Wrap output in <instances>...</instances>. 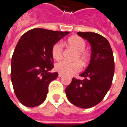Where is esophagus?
Listing matches in <instances>:
<instances>
[{
  "label": "esophagus",
  "mask_w": 127,
  "mask_h": 127,
  "mask_svg": "<svg viewBox=\"0 0 127 127\" xmlns=\"http://www.w3.org/2000/svg\"><path fill=\"white\" fill-rule=\"evenodd\" d=\"M58 76H59V77H61V76H63V74L59 73V74H58Z\"/></svg>",
  "instance_id": "1"
}]
</instances>
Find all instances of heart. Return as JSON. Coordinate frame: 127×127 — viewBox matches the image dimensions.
I'll use <instances>...</instances> for the list:
<instances>
[{
	"label": "heart",
	"instance_id": "b5f03b06",
	"mask_svg": "<svg viewBox=\"0 0 127 127\" xmlns=\"http://www.w3.org/2000/svg\"><path fill=\"white\" fill-rule=\"evenodd\" d=\"M68 44L73 47L77 53L75 56V59H79L83 64H86L89 59V55L85 51L86 44L84 39L79 36H73L70 37L68 41ZM64 46L62 42L55 43L51 49L52 56L54 59L59 60L63 56ZM79 61L73 62H68L62 60L57 62L55 64V70L62 74H73L79 72L82 68V64Z\"/></svg>",
	"mask_w": 127,
	"mask_h": 127
}]
</instances>
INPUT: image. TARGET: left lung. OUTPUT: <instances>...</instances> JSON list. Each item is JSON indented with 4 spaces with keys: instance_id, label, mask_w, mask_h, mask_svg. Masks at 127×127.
<instances>
[{
    "instance_id": "left-lung-1",
    "label": "left lung",
    "mask_w": 127,
    "mask_h": 127,
    "mask_svg": "<svg viewBox=\"0 0 127 127\" xmlns=\"http://www.w3.org/2000/svg\"><path fill=\"white\" fill-rule=\"evenodd\" d=\"M91 45L90 64L80 76L83 80L73 78L65 89L68 100L81 108H90L102 100L111 88L114 74L113 52L108 40L92 32H78Z\"/></svg>"
}]
</instances>
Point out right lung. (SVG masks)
I'll use <instances>...</instances> for the list:
<instances>
[{"mask_svg": "<svg viewBox=\"0 0 127 127\" xmlns=\"http://www.w3.org/2000/svg\"><path fill=\"white\" fill-rule=\"evenodd\" d=\"M69 33L36 28L19 39L11 59V79L22 104L34 107L45 100L49 83L58 76L50 72L54 67L51 49Z\"/></svg>", "mask_w": 127, "mask_h": 127, "instance_id": "right-lung-1", "label": "right lung"}]
</instances>
